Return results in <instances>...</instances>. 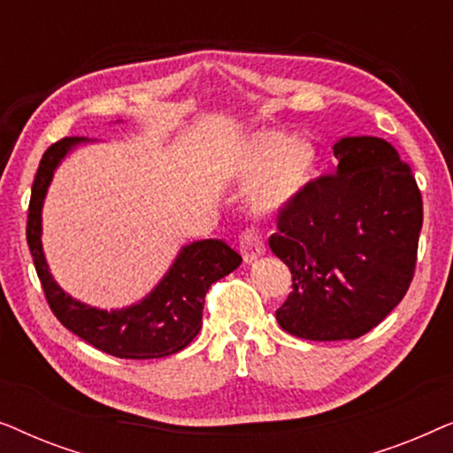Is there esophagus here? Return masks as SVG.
<instances>
[{"label":"esophagus","instance_id":"obj_1","mask_svg":"<svg viewBox=\"0 0 453 453\" xmlns=\"http://www.w3.org/2000/svg\"><path fill=\"white\" fill-rule=\"evenodd\" d=\"M239 250L245 262H256L257 257H262L265 253V245L262 237L256 231H245L239 239Z\"/></svg>","mask_w":453,"mask_h":453}]
</instances>
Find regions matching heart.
<instances>
[{
  "mask_svg": "<svg viewBox=\"0 0 453 453\" xmlns=\"http://www.w3.org/2000/svg\"><path fill=\"white\" fill-rule=\"evenodd\" d=\"M231 169L250 188L256 212H278L293 203L311 181L318 150L309 140L284 132H257L231 152Z\"/></svg>",
  "mask_w": 453,
  "mask_h": 453,
  "instance_id": "b5f03b06",
  "label": "heart"
}]
</instances>
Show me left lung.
I'll return each mask as SVG.
<instances>
[{"mask_svg":"<svg viewBox=\"0 0 453 453\" xmlns=\"http://www.w3.org/2000/svg\"><path fill=\"white\" fill-rule=\"evenodd\" d=\"M334 157L336 173L282 208L270 237L293 274L278 324L318 342L363 336L404 299L423 226L418 185L389 142L349 135Z\"/></svg>","mask_w":453,"mask_h":453,"instance_id":"1","label":"left lung"}]
</instances>
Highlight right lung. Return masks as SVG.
Returning a JSON list of instances; mask_svg holds the SVG:
<instances>
[{
  "label": "right lung",
  "mask_w": 453,
  "mask_h": 453,
  "mask_svg": "<svg viewBox=\"0 0 453 453\" xmlns=\"http://www.w3.org/2000/svg\"><path fill=\"white\" fill-rule=\"evenodd\" d=\"M88 138H64L42 154L30 194L27 241L47 303L61 324L95 349L119 358H163L183 350L202 330L203 299L216 280L237 270L241 256L222 239L183 245L157 287L134 305L101 309L73 299L55 282L42 251V203L55 171Z\"/></svg>",
  "instance_id": "1"
}]
</instances>
